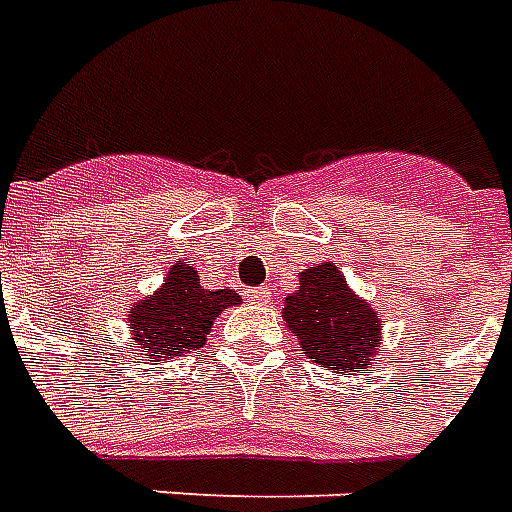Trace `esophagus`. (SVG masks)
Listing matches in <instances>:
<instances>
[{
	"label": "esophagus",
	"mask_w": 512,
	"mask_h": 512,
	"mask_svg": "<svg viewBox=\"0 0 512 512\" xmlns=\"http://www.w3.org/2000/svg\"><path fill=\"white\" fill-rule=\"evenodd\" d=\"M249 303H257V305H263V303H271V289L268 287H257V289H249Z\"/></svg>",
	"instance_id": "esophagus-1"
}]
</instances>
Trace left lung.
Returning <instances> with one entry per match:
<instances>
[{"label":"left lung","instance_id":"8db88e82","mask_svg":"<svg viewBox=\"0 0 512 512\" xmlns=\"http://www.w3.org/2000/svg\"><path fill=\"white\" fill-rule=\"evenodd\" d=\"M284 321L313 364L342 372H372L380 356L382 319L348 287L335 263L300 271V287L284 297Z\"/></svg>","mask_w":512,"mask_h":512}]
</instances>
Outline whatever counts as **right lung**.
<instances>
[{
    "label": "right lung",
    "instance_id": "1",
    "mask_svg": "<svg viewBox=\"0 0 512 512\" xmlns=\"http://www.w3.org/2000/svg\"><path fill=\"white\" fill-rule=\"evenodd\" d=\"M241 305L233 289H204L199 271L177 260L154 295L143 297L127 308L132 350L143 358L170 361L199 350L207 342L209 329L225 308Z\"/></svg>",
    "mask_w": 512,
    "mask_h": 512
}]
</instances>
